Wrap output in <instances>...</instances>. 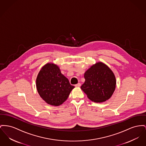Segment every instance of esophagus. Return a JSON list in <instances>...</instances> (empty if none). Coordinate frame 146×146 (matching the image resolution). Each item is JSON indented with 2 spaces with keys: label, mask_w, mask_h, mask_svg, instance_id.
Wrapping results in <instances>:
<instances>
[{
  "label": "esophagus",
  "mask_w": 146,
  "mask_h": 146,
  "mask_svg": "<svg viewBox=\"0 0 146 146\" xmlns=\"http://www.w3.org/2000/svg\"><path fill=\"white\" fill-rule=\"evenodd\" d=\"M80 86H81V84L79 83H78L77 84H76V85H75V86H76V87H80Z\"/></svg>",
  "instance_id": "1"
}]
</instances>
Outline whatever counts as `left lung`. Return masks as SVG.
<instances>
[{
  "mask_svg": "<svg viewBox=\"0 0 146 146\" xmlns=\"http://www.w3.org/2000/svg\"><path fill=\"white\" fill-rule=\"evenodd\" d=\"M86 79L81 86L88 98L95 103H103L113 94L116 84L111 69L102 62L96 63L84 73Z\"/></svg>",
  "mask_w": 146,
  "mask_h": 146,
  "instance_id": "obj_1",
  "label": "left lung"
}]
</instances>
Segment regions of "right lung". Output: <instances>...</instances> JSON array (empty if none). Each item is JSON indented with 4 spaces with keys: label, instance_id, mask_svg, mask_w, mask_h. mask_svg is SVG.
Instances as JSON below:
<instances>
[{
    "label": "right lung",
    "instance_id": "add662e5",
    "mask_svg": "<svg viewBox=\"0 0 146 146\" xmlns=\"http://www.w3.org/2000/svg\"><path fill=\"white\" fill-rule=\"evenodd\" d=\"M36 88L40 97L52 106H60L68 98L74 88L63 76L59 67L48 63L40 69L36 78Z\"/></svg>",
    "mask_w": 146,
    "mask_h": 146
}]
</instances>
